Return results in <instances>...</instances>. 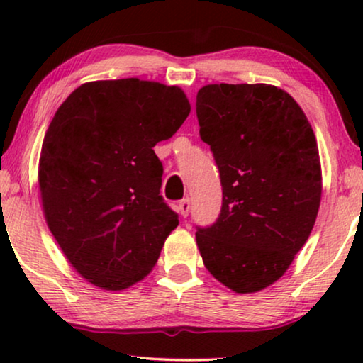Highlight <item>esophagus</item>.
Here are the masks:
<instances>
[{
	"label": "esophagus",
	"mask_w": 363,
	"mask_h": 363,
	"mask_svg": "<svg viewBox=\"0 0 363 363\" xmlns=\"http://www.w3.org/2000/svg\"><path fill=\"white\" fill-rule=\"evenodd\" d=\"M190 208H191L190 198H183V200L178 203V213H180L182 216H188V213H190Z\"/></svg>",
	"instance_id": "esophagus-1"
}]
</instances>
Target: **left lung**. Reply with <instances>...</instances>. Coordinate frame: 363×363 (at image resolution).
Here are the masks:
<instances>
[{"label": "left lung", "instance_id": "1", "mask_svg": "<svg viewBox=\"0 0 363 363\" xmlns=\"http://www.w3.org/2000/svg\"><path fill=\"white\" fill-rule=\"evenodd\" d=\"M200 137L220 170L218 220L196 230L206 269L240 294L271 286L306 245L322 195L306 113L267 84H210L196 94Z\"/></svg>", "mask_w": 363, "mask_h": 363}]
</instances>
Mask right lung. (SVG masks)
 <instances>
[{
	"label": "right lung",
	"mask_w": 363,
	"mask_h": 363,
	"mask_svg": "<svg viewBox=\"0 0 363 363\" xmlns=\"http://www.w3.org/2000/svg\"><path fill=\"white\" fill-rule=\"evenodd\" d=\"M190 113L182 89L140 79L77 87L57 108L39 158L48 226L79 274L106 291L142 281L178 215L160 195L153 152Z\"/></svg>",
	"instance_id": "right-lung-1"
}]
</instances>
